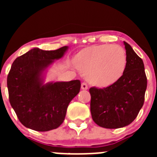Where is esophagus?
Masks as SVG:
<instances>
[{"label":"esophagus","instance_id":"1","mask_svg":"<svg viewBox=\"0 0 157 157\" xmlns=\"http://www.w3.org/2000/svg\"><path fill=\"white\" fill-rule=\"evenodd\" d=\"M81 87H82V90H87V89H88V85H87L86 82H82V83Z\"/></svg>","mask_w":157,"mask_h":157}]
</instances>
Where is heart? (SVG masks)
<instances>
[{"label":"heart","mask_w":157,"mask_h":157,"mask_svg":"<svg viewBox=\"0 0 157 157\" xmlns=\"http://www.w3.org/2000/svg\"><path fill=\"white\" fill-rule=\"evenodd\" d=\"M75 63L90 82L106 87L119 81L124 74L127 55L119 45H94L78 54Z\"/></svg>","instance_id":"b5f03b06"}]
</instances>
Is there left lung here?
<instances>
[{"label":"left lung","instance_id":"1","mask_svg":"<svg viewBox=\"0 0 157 157\" xmlns=\"http://www.w3.org/2000/svg\"><path fill=\"white\" fill-rule=\"evenodd\" d=\"M125 71L119 81L106 87H91L90 111L94 123L104 128L116 129L132 123L144 105L147 78L142 59L124 41Z\"/></svg>","mask_w":157,"mask_h":157}]
</instances>
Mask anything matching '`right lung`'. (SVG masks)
<instances>
[{
    "label": "right lung",
    "instance_id": "1",
    "mask_svg": "<svg viewBox=\"0 0 157 157\" xmlns=\"http://www.w3.org/2000/svg\"><path fill=\"white\" fill-rule=\"evenodd\" d=\"M67 49H30L14 60L7 78L9 101L20 123L37 131L61 125L69 103L79 93V80L43 84L42 73Z\"/></svg>",
    "mask_w": 157,
    "mask_h": 157
}]
</instances>
